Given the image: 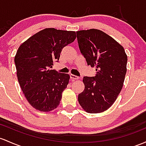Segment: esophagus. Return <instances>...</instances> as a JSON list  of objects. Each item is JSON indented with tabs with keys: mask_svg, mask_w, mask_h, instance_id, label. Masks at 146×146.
<instances>
[{
	"mask_svg": "<svg viewBox=\"0 0 146 146\" xmlns=\"http://www.w3.org/2000/svg\"><path fill=\"white\" fill-rule=\"evenodd\" d=\"M70 78H71V80H73V81L76 80H79V79H80L79 77L75 76V75H73V74H70Z\"/></svg>",
	"mask_w": 146,
	"mask_h": 146,
	"instance_id": "esophagus-1",
	"label": "esophagus"
}]
</instances>
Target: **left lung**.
I'll list each match as a JSON object with an SVG mask.
<instances>
[{"mask_svg": "<svg viewBox=\"0 0 146 146\" xmlns=\"http://www.w3.org/2000/svg\"><path fill=\"white\" fill-rule=\"evenodd\" d=\"M78 46L88 66L95 67L94 77L84 76V89L78 102L86 112L100 113L108 110L122 89L127 71L125 50L101 30L90 29L76 32Z\"/></svg>", "mask_w": 146, "mask_h": 146, "instance_id": "obj_1", "label": "left lung"}]
</instances>
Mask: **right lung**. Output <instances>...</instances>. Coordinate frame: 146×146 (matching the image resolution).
I'll use <instances>...</instances> for the list:
<instances>
[{"mask_svg": "<svg viewBox=\"0 0 146 146\" xmlns=\"http://www.w3.org/2000/svg\"><path fill=\"white\" fill-rule=\"evenodd\" d=\"M76 32L46 28L19 46L15 57L17 75L29 103L41 111L60 105L68 84V74L50 70L58 62L62 48L76 39Z\"/></svg>", "mask_w": 146, "mask_h": 146, "instance_id": "obj_1", "label": "right lung"}]
</instances>
